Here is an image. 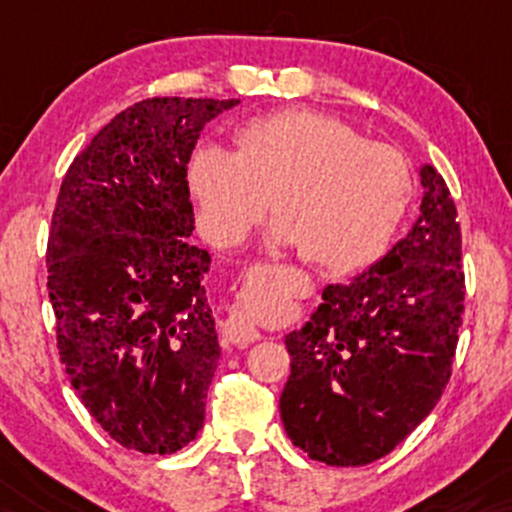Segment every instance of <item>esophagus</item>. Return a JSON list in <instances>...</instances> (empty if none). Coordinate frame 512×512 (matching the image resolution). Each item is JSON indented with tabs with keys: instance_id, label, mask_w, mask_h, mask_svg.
<instances>
[{
	"instance_id": "obj_1",
	"label": "esophagus",
	"mask_w": 512,
	"mask_h": 512,
	"mask_svg": "<svg viewBox=\"0 0 512 512\" xmlns=\"http://www.w3.org/2000/svg\"><path fill=\"white\" fill-rule=\"evenodd\" d=\"M223 337L231 344L245 346L260 339V332L255 330V325L245 315H231L226 322H223Z\"/></svg>"
}]
</instances>
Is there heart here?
I'll return each mask as SVG.
<instances>
[{
  "label": "heart",
  "instance_id": "1",
  "mask_svg": "<svg viewBox=\"0 0 512 512\" xmlns=\"http://www.w3.org/2000/svg\"><path fill=\"white\" fill-rule=\"evenodd\" d=\"M236 151L204 142L187 158V190L209 243L231 248L269 203L274 240L305 260L356 269L385 250L411 195L399 151L366 142L354 127L315 110L255 117L233 132Z\"/></svg>",
  "mask_w": 512,
  "mask_h": 512
}]
</instances>
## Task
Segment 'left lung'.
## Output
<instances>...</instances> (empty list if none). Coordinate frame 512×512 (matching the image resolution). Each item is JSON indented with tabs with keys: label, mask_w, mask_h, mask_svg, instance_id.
<instances>
[{
	"label": "left lung",
	"mask_w": 512,
	"mask_h": 512,
	"mask_svg": "<svg viewBox=\"0 0 512 512\" xmlns=\"http://www.w3.org/2000/svg\"><path fill=\"white\" fill-rule=\"evenodd\" d=\"M411 231L349 284H330L286 334L291 375L279 409L310 460L361 467L385 457L436 407L464 315L462 233L443 175L419 170Z\"/></svg>",
	"instance_id": "left-lung-1"
}]
</instances>
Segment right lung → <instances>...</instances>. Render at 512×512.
<instances>
[{"label":"right lung","mask_w":512,"mask_h":512,"mask_svg":"<svg viewBox=\"0 0 512 512\" xmlns=\"http://www.w3.org/2000/svg\"><path fill=\"white\" fill-rule=\"evenodd\" d=\"M240 101L146 98L64 175L48 238L57 349L88 414L122 448L170 455L202 431L221 346L192 245L187 158Z\"/></svg>","instance_id":"1"}]
</instances>
